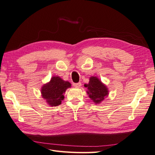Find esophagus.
<instances>
[{"mask_svg": "<svg viewBox=\"0 0 155 155\" xmlns=\"http://www.w3.org/2000/svg\"><path fill=\"white\" fill-rule=\"evenodd\" d=\"M73 85L75 87H80L81 85V82H79V83H74Z\"/></svg>", "mask_w": 155, "mask_h": 155, "instance_id": "obj_1", "label": "esophagus"}]
</instances>
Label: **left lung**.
I'll list each match as a JSON object with an SVG mask.
<instances>
[{
  "instance_id": "left-lung-1",
  "label": "left lung",
  "mask_w": 155,
  "mask_h": 155,
  "mask_svg": "<svg viewBox=\"0 0 155 155\" xmlns=\"http://www.w3.org/2000/svg\"><path fill=\"white\" fill-rule=\"evenodd\" d=\"M84 86L88 89L89 97L95 104H99L108 95L107 88L96 77H91L89 84H85Z\"/></svg>"
}]
</instances>
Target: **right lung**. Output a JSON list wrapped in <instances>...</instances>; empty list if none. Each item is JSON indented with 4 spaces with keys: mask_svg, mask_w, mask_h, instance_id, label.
<instances>
[{
    "mask_svg": "<svg viewBox=\"0 0 155 155\" xmlns=\"http://www.w3.org/2000/svg\"><path fill=\"white\" fill-rule=\"evenodd\" d=\"M70 87L71 84L68 81H64L58 76L52 77L49 83L42 87L41 93L50 106H58L64 99V94L67 88Z\"/></svg>",
    "mask_w": 155,
    "mask_h": 155,
    "instance_id": "right-lung-1",
    "label": "right lung"
}]
</instances>
